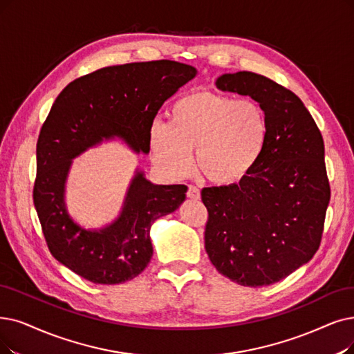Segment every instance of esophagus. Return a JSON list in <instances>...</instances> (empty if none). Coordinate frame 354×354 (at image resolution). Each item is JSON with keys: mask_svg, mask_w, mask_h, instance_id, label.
Returning a JSON list of instances; mask_svg holds the SVG:
<instances>
[{"mask_svg": "<svg viewBox=\"0 0 354 354\" xmlns=\"http://www.w3.org/2000/svg\"><path fill=\"white\" fill-rule=\"evenodd\" d=\"M187 197H189V199H193V201H199L201 199V190L197 189L196 186H189Z\"/></svg>", "mask_w": 354, "mask_h": 354, "instance_id": "esophagus-1", "label": "esophagus"}]
</instances>
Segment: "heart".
I'll use <instances>...</instances> for the list:
<instances>
[{
  "label": "heart",
  "instance_id": "obj_1",
  "mask_svg": "<svg viewBox=\"0 0 354 354\" xmlns=\"http://www.w3.org/2000/svg\"><path fill=\"white\" fill-rule=\"evenodd\" d=\"M268 122L261 106L250 100L193 91L180 97L168 110V123L149 126L151 158L169 178L185 177L196 168L215 185H232L244 178L264 149Z\"/></svg>",
  "mask_w": 354,
  "mask_h": 354
}]
</instances>
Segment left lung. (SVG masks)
I'll list each match as a JSON object with an SVG mask.
<instances>
[{
    "mask_svg": "<svg viewBox=\"0 0 354 354\" xmlns=\"http://www.w3.org/2000/svg\"><path fill=\"white\" fill-rule=\"evenodd\" d=\"M222 91L250 95L264 110V149L238 185L205 187V248L225 277L241 286L285 279L317 252L330 202L324 140L301 98L273 80L239 71L216 80Z\"/></svg>",
    "mask_w": 354,
    "mask_h": 354,
    "instance_id": "1",
    "label": "left lung"
}]
</instances>
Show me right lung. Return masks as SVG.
<instances>
[{
	"label": "right lung",
	"mask_w": 354,
	"mask_h": 354,
	"mask_svg": "<svg viewBox=\"0 0 354 354\" xmlns=\"http://www.w3.org/2000/svg\"><path fill=\"white\" fill-rule=\"evenodd\" d=\"M196 74L192 65L168 59L106 66L69 82L56 97L37 139L33 202L50 254L78 276L118 285L144 272L153 251L151 225L185 202L187 186L153 185L136 169L120 215L102 230H86L65 205L73 160L115 136L148 153L160 107Z\"/></svg>",
	"instance_id": "1"
}]
</instances>
